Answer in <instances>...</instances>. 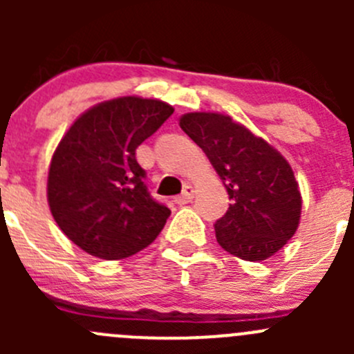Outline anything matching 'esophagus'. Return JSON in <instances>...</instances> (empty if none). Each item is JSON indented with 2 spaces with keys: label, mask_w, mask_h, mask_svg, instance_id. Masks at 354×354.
Segmentation results:
<instances>
[{
  "label": "esophagus",
  "mask_w": 354,
  "mask_h": 354,
  "mask_svg": "<svg viewBox=\"0 0 354 354\" xmlns=\"http://www.w3.org/2000/svg\"><path fill=\"white\" fill-rule=\"evenodd\" d=\"M194 194H195L194 187H190V185H185L181 195L174 197V202H176L178 205H187V203H190L192 198H194Z\"/></svg>",
  "instance_id": "34e87169"
}]
</instances>
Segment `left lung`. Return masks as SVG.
Listing matches in <instances>:
<instances>
[{
  "label": "left lung",
  "instance_id": "left-lung-1",
  "mask_svg": "<svg viewBox=\"0 0 354 354\" xmlns=\"http://www.w3.org/2000/svg\"><path fill=\"white\" fill-rule=\"evenodd\" d=\"M180 127L209 157L233 202L214 224L217 243L250 262L279 252L298 230L301 214L288 160L224 114L188 113Z\"/></svg>",
  "mask_w": 354,
  "mask_h": 354
}]
</instances>
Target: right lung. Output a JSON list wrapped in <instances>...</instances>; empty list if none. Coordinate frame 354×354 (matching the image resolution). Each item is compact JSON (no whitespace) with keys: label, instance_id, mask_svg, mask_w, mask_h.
Returning <instances> with one entry per match:
<instances>
[{"label":"right lung","instance_id":"right-lung-1","mask_svg":"<svg viewBox=\"0 0 354 354\" xmlns=\"http://www.w3.org/2000/svg\"><path fill=\"white\" fill-rule=\"evenodd\" d=\"M173 111L156 99H113L82 114L62 138L48 202L59 230L84 252L127 259L162 231L171 210L149 194L135 151Z\"/></svg>","mask_w":354,"mask_h":354}]
</instances>
